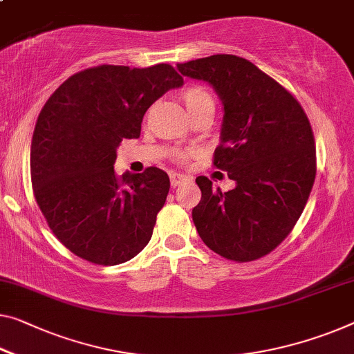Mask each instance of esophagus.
Masks as SVG:
<instances>
[{
    "mask_svg": "<svg viewBox=\"0 0 354 354\" xmlns=\"http://www.w3.org/2000/svg\"><path fill=\"white\" fill-rule=\"evenodd\" d=\"M170 181H171V186L176 187V186H179V184H184V183L192 181V178L187 176V175H183V173L171 171V173H170Z\"/></svg>",
    "mask_w": 354,
    "mask_h": 354,
    "instance_id": "1",
    "label": "esophagus"
}]
</instances>
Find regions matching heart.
<instances>
[{
    "label": "heart",
    "mask_w": 354,
    "mask_h": 354,
    "mask_svg": "<svg viewBox=\"0 0 354 354\" xmlns=\"http://www.w3.org/2000/svg\"><path fill=\"white\" fill-rule=\"evenodd\" d=\"M181 100L183 103L186 104V109L189 114H195L197 111L207 109V108H214V100L213 95L209 93L208 88L202 86H189L181 92ZM186 154H178V159L183 160Z\"/></svg>",
    "instance_id": "obj_1"
}]
</instances>
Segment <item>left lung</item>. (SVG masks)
<instances>
[{
    "instance_id": "8db88e82",
    "label": "left lung",
    "mask_w": 354,
    "mask_h": 354,
    "mask_svg": "<svg viewBox=\"0 0 354 354\" xmlns=\"http://www.w3.org/2000/svg\"><path fill=\"white\" fill-rule=\"evenodd\" d=\"M183 76L208 82L223 103L214 167L235 181L229 192L207 176L195 183L200 239L225 259L250 262L281 243L312 192L316 149L307 114L286 88L241 57L218 54L179 63Z\"/></svg>"
}]
</instances>
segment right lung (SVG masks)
I'll return each instance as SVG.
<instances>
[{"label": "right lung", "mask_w": 354, "mask_h": 354, "mask_svg": "<svg viewBox=\"0 0 354 354\" xmlns=\"http://www.w3.org/2000/svg\"><path fill=\"white\" fill-rule=\"evenodd\" d=\"M184 84L175 68L102 65L68 77L41 109L31 138L36 202L71 252L118 266L149 243L170 178L157 167L114 173L122 140L138 138L156 100Z\"/></svg>", "instance_id": "1"}]
</instances>
